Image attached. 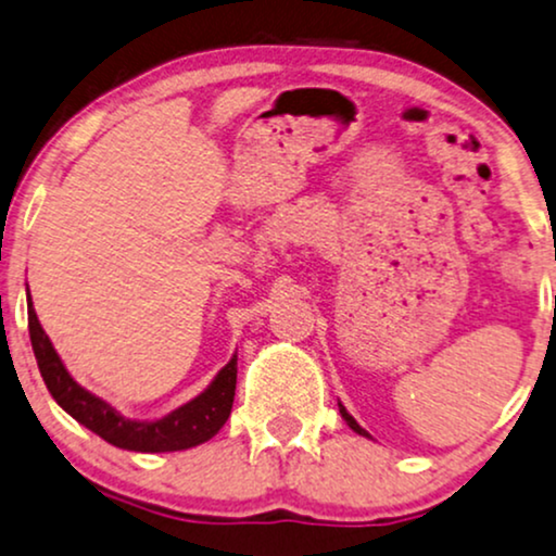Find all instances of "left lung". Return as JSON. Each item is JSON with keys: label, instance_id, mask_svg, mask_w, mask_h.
Masks as SVG:
<instances>
[{"label": "left lung", "instance_id": "1", "mask_svg": "<svg viewBox=\"0 0 556 556\" xmlns=\"http://www.w3.org/2000/svg\"><path fill=\"white\" fill-rule=\"evenodd\" d=\"M340 415H342V420H345L348 425H351V428L355 430V433H358V435H368V433H366V430H363V428H361V425L353 420V415H348V409H345V407H342V404H340Z\"/></svg>", "mask_w": 556, "mask_h": 556}]
</instances>
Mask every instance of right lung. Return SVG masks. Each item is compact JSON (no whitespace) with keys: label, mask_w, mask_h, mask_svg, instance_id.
I'll return each instance as SVG.
<instances>
[{"label":"right lung","mask_w":556,"mask_h":556,"mask_svg":"<svg viewBox=\"0 0 556 556\" xmlns=\"http://www.w3.org/2000/svg\"><path fill=\"white\" fill-rule=\"evenodd\" d=\"M27 330H30L33 353H36L40 376H43L48 392L64 407L68 415L102 441L126 451H141V454H164V451H185L201 445L214 438L224 422L229 420L231 404H235L237 389V355L231 358L211 387L190 400L182 407L164 415L162 420L141 422L128 420L121 413H115L108 402L100 396L89 394L66 371L59 353L53 351L51 340L40 327L38 314L33 309L30 293H27Z\"/></svg>","instance_id":"right-lung-1"}]
</instances>
